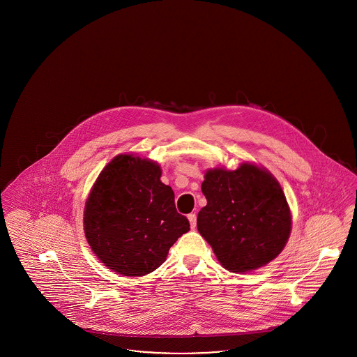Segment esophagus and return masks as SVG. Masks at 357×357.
<instances>
[{"label": "esophagus", "instance_id": "34e87169", "mask_svg": "<svg viewBox=\"0 0 357 357\" xmlns=\"http://www.w3.org/2000/svg\"><path fill=\"white\" fill-rule=\"evenodd\" d=\"M187 218H188V222H190L191 229H195V226H197V215H195L194 213H191V214H188V215H187Z\"/></svg>", "mask_w": 357, "mask_h": 357}]
</instances>
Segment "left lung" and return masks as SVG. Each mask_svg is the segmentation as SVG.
<instances>
[{"label":"left lung","instance_id":"8db88e82","mask_svg":"<svg viewBox=\"0 0 357 357\" xmlns=\"http://www.w3.org/2000/svg\"><path fill=\"white\" fill-rule=\"evenodd\" d=\"M202 192L207 204L198 213V231L225 269L252 272L284 250L291 215L269 171L253 163H242L234 171L208 170Z\"/></svg>","mask_w":357,"mask_h":357}]
</instances>
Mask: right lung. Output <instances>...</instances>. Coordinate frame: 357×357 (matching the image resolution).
Listing matches in <instances>:
<instances>
[{"instance_id":"right-lung-1","label":"right lung","mask_w":357,"mask_h":357,"mask_svg":"<svg viewBox=\"0 0 357 357\" xmlns=\"http://www.w3.org/2000/svg\"><path fill=\"white\" fill-rule=\"evenodd\" d=\"M162 170L132 153L115 156L86 198L84 233L92 252L114 272L140 277L158 269L176 239L190 230L175 208Z\"/></svg>"}]
</instances>
